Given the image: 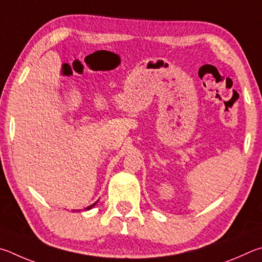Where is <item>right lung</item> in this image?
Listing matches in <instances>:
<instances>
[{"mask_svg":"<svg viewBox=\"0 0 262 262\" xmlns=\"http://www.w3.org/2000/svg\"><path fill=\"white\" fill-rule=\"evenodd\" d=\"M96 203H98V201H96ZM96 203H94L93 205H91V206H89V207H87V208H85V210H86V209H87V210H89V209H91L92 207H94V206L96 205Z\"/></svg>","mask_w":262,"mask_h":262,"instance_id":"obj_1","label":"right lung"}]
</instances>
